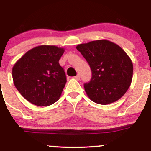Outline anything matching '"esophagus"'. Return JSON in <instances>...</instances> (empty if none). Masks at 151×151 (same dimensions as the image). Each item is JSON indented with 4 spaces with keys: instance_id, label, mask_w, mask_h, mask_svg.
Here are the masks:
<instances>
[{
    "instance_id": "34e87169",
    "label": "esophagus",
    "mask_w": 151,
    "mask_h": 151,
    "mask_svg": "<svg viewBox=\"0 0 151 151\" xmlns=\"http://www.w3.org/2000/svg\"><path fill=\"white\" fill-rule=\"evenodd\" d=\"M73 78H74V79H77V80H79V79H80V75H79V74H78L77 76H75V77H74Z\"/></svg>"
}]
</instances>
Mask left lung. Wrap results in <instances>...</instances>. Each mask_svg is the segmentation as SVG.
Listing matches in <instances>:
<instances>
[{"mask_svg":"<svg viewBox=\"0 0 151 151\" xmlns=\"http://www.w3.org/2000/svg\"><path fill=\"white\" fill-rule=\"evenodd\" d=\"M90 66L91 79L84 89L91 101L106 105L118 101L130 87L133 77V63L129 55L115 43L99 40L78 45Z\"/></svg>","mask_w":151,"mask_h":151,"instance_id":"obj_1","label":"left lung"}]
</instances>
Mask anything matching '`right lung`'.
I'll return each instance as SVG.
<instances>
[{
	"label": "right lung",
	"mask_w": 151,
	"mask_h": 151,
	"mask_svg": "<svg viewBox=\"0 0 151 151\" xmlns=\"http://www.w3.org/2000/svg\"><path fill=\"white\" fill-rule=\"evenodd\" d=\"M65 49L40 45L27 51L12 70L13 83L20 94L31 104L50 106L60 99L67 78L59 60Z\"/></svg>",
	"instance_id": "obj_1"
}]
</instances>
